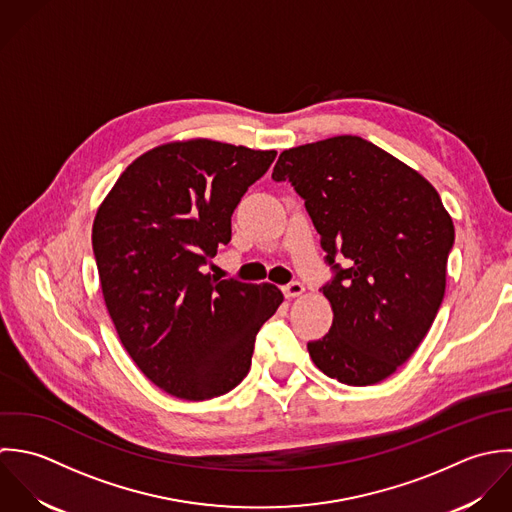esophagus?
<instances>
[{
    "instance_id": "obj_1",
    "label": "esophagus",
    "mask_w": 512,
    "mask_h": 512,
    "mask_svg": "<svg viewBox=\"0 0 512 512\" xmlns=\"http://www.w3.org/2000/svg\"><path fill=\"white\" fill-rule=\"evenodd\" d=\"M283 293H285V297H287V299L299 297V295H303V293H305V285H303L301 281H291V283H287V285L283 287Z\"/></svg>"
}]
</instances>
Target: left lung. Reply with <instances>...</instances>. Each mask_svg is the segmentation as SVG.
Returning <instances> with one entry per match:
<instances>
[{
	"label": "left lung",
	"mask_w": 512,
	"mask_h": 512,
	"mask_svg": "<svg viewBox=\"0 0 512 512\" xmlns=\"http://www.w3.org/2000/svg\"><path fill=\"white\" fill-rule=\"evenodd\" d=\"M273 180L305 200L332 271L320 291L334 320L308 342L312 362L348 386L386 380L425 338L445 295L455 229L439 194L360 136L285 150Z\"/></svg>",
	"instance_id": "obj_1"
}]
</instances>
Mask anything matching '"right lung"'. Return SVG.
I'll list each match as a JSON object with an SVG mask.
<instances>
[{
	"label": "right lung",
	"instance_id": "1",
	"mask_svg": "<svg viewBox=\"0 0 512 512\" xmlns=\"http://www.w3.org/2000/svg\"><path fill=\"white\" fill-rule=\"evenodd\" d=\"M275 156L213 140L164 144L134 160L97 211L93 251L120 342L152 384L180 400L239 386L257 332L283 303L275 285L202 273Z\"/></svg>",
	"mask_w": 512,
	"mask_h": 512
}]
</instances>
